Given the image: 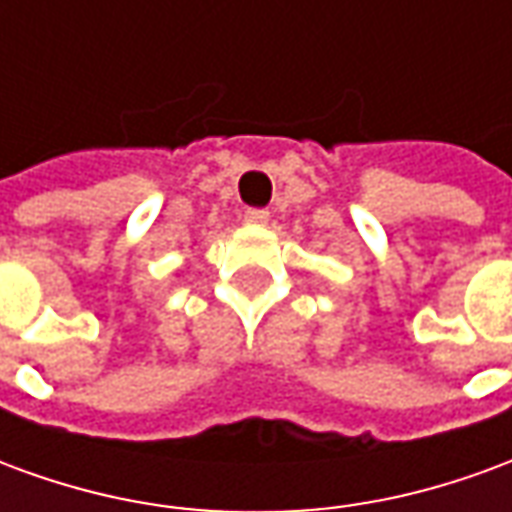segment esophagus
I'll use <instances>...</instances> for the list:
<instances>
[{"label": "esophagus", "mask_w": 512, "mask_h": 512, "mask_svg": "<svg viewBox=\"0 0 512 512\" xmlns=\"http://www.w3.org/2000/svg\"><path fill=\"white\" fill-rule=\"evenodd\" d=\"M244 222L246 224H266L268 222V211H263V208H249V211L244 213Z\"/></svg>", "instance_id": "1"}]
</instances>
